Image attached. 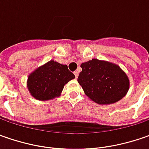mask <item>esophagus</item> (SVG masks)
Here are the masks:
<instances>
[{
  "instance_id": "esophagus-1",
  "label": "esophagus",
  "mask_w": 149,
  "mask_h": 149,
  "mask_svg": "<svg viewBox=\"0 0 149 149\" xmlns=\"http://www.w3.org/2000/svg\"><path fill=\"white\" fill-rule=\"evenodd\" d=\"M74 75H75V78L77 79L78 76H79V72H78V71H74Z\"/></svg>"
}]
</instances>
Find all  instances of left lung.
Segmentation results:
<instances>
[{
    "mask_svg": "<svg viewBox=\"0 0 149 149\" xmlns=\"http://www.w3.org/2000/svg\"><path fill=\"white\" fill-rule=\"evenodd\" d=\"M78 82L84 94L100 104H110L123 98L129 89V79L117 65L97 59L82 63Z\"/></svg>",
    "mask_w": 149,
    "mask_h": 149,
    "instance_id": "obj_1",
    "label": "left lung"
}]
</instances>
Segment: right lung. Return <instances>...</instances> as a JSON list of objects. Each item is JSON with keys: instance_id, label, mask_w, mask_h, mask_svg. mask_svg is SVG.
<instances>
[{"instance_id": "1", "label": "right lung", "mask_w": 149, "mask_h": 149, "mask_svg": "<svg viewBox=\"0 0 149 149\" xmlns=\"http://www.w3.org/2000/svg\"><path fill=\"white\" fill-rule=\"evenodd\" d=\"M74 78L66 65L50 60L28 76L27 88L36 100H50L59 97L65 84Z\"/></svg>"}]
</instances>
